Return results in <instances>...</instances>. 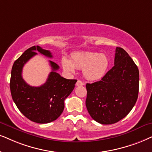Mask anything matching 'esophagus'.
<instances>
[{"instance_id":"34e87169","label":"esophagus","mask_w":152,"mask_h":152,"mask_svg":"<svg viewBox=\"0 0 152 152\" xmlns=\"http://www.w3.org/2000/svg\"><path fill=\"white\" fill-rule=\"evenodd\" d=\"M76 86H83V85H84V83H83V82H82L81 80H77V82H76Z\"/></svg>"}]
</instances>
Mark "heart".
<instances>
[{
	"label": "heart",
	"mask_w": 152,
	"mask_h": 152,
	"mask_svg": "<svg viewBox=\"0 0 152 152\" xmlns=\"http://www.w3.org/2000/svg\"><path fill=\"white\" fill-rule=\"evenodd\" d=\"M62 66L69 74L75 73V67L83 69V74L88 80L100 79L107 73L109 66L108 57L105 54L93 52H78L74 53L71 60L64 57Z\"/></svg>",
	"instance_id": "1"
}]
</instances>
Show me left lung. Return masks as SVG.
Returning <instances> with one entry per match:
<instances>
[{
  "label": "left lung",
  "mask_w": 152,
  "mask_h": 152,
  "mask_svg": "<svg viewBox=\"0 0 152 152\" xmlns=\"http://www.w3.org/2000/svg\"><path fill=\"white\" fill-rule=\"evenodd\" d=\"M86 105L90 116L101 124L117 123L133 108L139 93V70L121 48H116L114 66L101 80L86 84Z\"/></svg>",
  "instance_id": "1"
}]
</instances>
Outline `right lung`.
<instances>
[{
    "instance_id": "1",
    "label": "right lung",
    "mask_w": 152,
    "mask_h": 152,
    "mask_svg": "<svg viewBox=\"0 0 152 152\" xmlns=\"http://www.w3.org/2000/svg\"><path fill=\"white\" fill-rule=\"evenodd\" d=\"M36 51L53 57L50 52L38 45L26 50L13 64L10 88L13 101L24 116L38 124H48L62 114L64 99L73 91L77 80L63 78L56 72L59 66L50 61L52 72L45 83L38 87L28 85L22 78V69L31 57L37 55Z\"/></svg>"
}]
</instances>
